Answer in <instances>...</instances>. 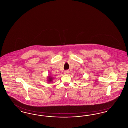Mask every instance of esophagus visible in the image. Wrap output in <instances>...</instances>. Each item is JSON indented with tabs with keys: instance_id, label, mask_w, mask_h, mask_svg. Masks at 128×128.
<instances>
[{
	"instance_id": "esophagus-1",
	"label": "esophagus",
	"mask_w": 128,
	"mask_h": 128,
	"mask_svg": "<svg viewBox=\"0 0 128 128\" xmlns=\"http://www.w3.org/2000/svg\"><path fill=\"white\" fill-rule=\"evenodd\" d=\"M70 73V72L68 71V70H65V72H64V74H68V73Z\"/></svg>"
}]
</instances>
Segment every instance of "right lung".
<instances>
[{
	"mask_svg": "<svg viewBox=\"0 0 128 128\" xmlns=\"http://www.w3.org/2000/svg\"><path fill=\"white\" fill-rule=\"evenodd\" d=\"M53 78L52 77H51V76H49L48 77V82H50V83H52V81H53Z\"/></svg>",
	"mask_w": 128,
	"mask_h": 128,
	"instance_id": "obj_1",
	"label": "right lung"
}]
</instances>
